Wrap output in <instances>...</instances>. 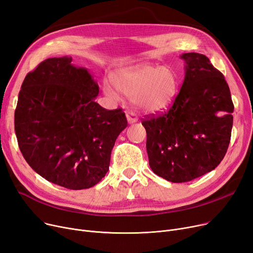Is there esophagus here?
<instances>
[{
    "label": "esophagus",
    "instance_id": "1",
    "mask_svg": "<svg viewBox=\"0 0 253 253\" xmlns=\"http://www.w3.org/2000/svg\"><path fill=\"white\" fill-rule=\"evenodd\" d=\"M126 119H127V123L129 125L135 124L138 122V118L136 117V115L133 112H126Z\"/></svg>",
    "mask_w": 253,
    "mask_h": 253
}]
</instances>
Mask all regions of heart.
Here are the masks:
<instances>
[{
  "label": "heart",
  "mask_w": 253,
  "mask_h": 253,
  "mask_svg": "<svg viewBox=\"0 0 253 253\" xmlns=\"http://www.w3.org/2000/svg\"><path fill=\"white\" fill-rule=\"evenodd\" d=\"M112 81L103 83V90L110 99H119V93L133 99L141 112L158 114L164 112L174 102L178 91L175 71L168 67L142 64L120 69Z\"/></svg>",
  "instance_id": "obj_1"
}]
</instances>
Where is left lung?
Listing matches in <instances>:
<instances>
[{
    "mask_svg": "<svg viewBox=\"0 0 253 253\" xmlns=\"http://www.w3.org/2000/svg\"><path fill=\"white\" fill-rule=\"evenodd\" d=\"M184 80L167 113L144 120L153 173L170 182H187L211 172L226 153L234 104L223 75L205 55L188 52Z\"/></svg>",
    "mask_w": 253,
    "mask_h": 253,
    "instance_id": "obj_1",
    "label": "left lung"
}]
</instances>
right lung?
<instances>
[{
	"label": "right lung",
	"mask_w": 253,
	"mask_h": 253,
	"mask_svg": "<svg viewBox=\"0 0 253 253\" xmlns=\"http://www.w3.org/2000/svg\"><path fill=\"white\" fill-rule=\"evenodd\" d=\"M98 82L71 56L45 59L26 76L14 127L32 169L69 189L98 184L109 170L111 151L127 126L122 109L106 110L95 98Z\"/></svg>",
	"instance_id": "right-lung-1"
}]
</instances>
